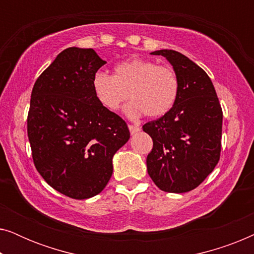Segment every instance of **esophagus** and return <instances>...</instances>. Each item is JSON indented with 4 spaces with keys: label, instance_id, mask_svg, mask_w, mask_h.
<instances>
[{
    "label": "esophagus",
    "instance_id": "esophagus-1",
    "mask_svg": "<svg viewBox=\"0 0 254 254\" xmlns=\"http://www.w3.org/2000/svg\"><path fill=\"white\" fill-rule=\"evenodd\" d=\"M128 128H129V131H130L131 135L141 130V128L138 126H135V125H128Z\"/></svg>",
    "mask_w": 254,
    "mask_h": 254
}]
</instances>
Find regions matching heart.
Listing matches in <instances>:
<instances>
[{
    "instance_id": "1",
    "label": "heart",
    "mask_w": 254,
    "mask_h": 254,
    "mask_svg": "<svg viewBox=\"0 0 254 254\" xmlns=\"http://www.w3.org/2000/svg\"><path fill=\"white\" fill-rule=\"evenodd\" d=\"M91 86L96 99L110 112L120 110L129 95L131 102L125 112L133 119L144 114L150 118L164 116L179 93L178 77L172 68L138 58L114 65L112 76L95 72Z\"/></svg>"
}]
</instances>
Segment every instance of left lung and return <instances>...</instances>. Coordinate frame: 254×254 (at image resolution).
Instances as JSON below:
<instances>
[{"instance_id": "1", "label": "left lung", "mask_w": 254, "mask_h": 254, "mask_svg": "<svg viewBox=\"0 0 254 254\" xmlns=\"http://www.w3.org/2000/svg\"><path fill=\"white\" fill-rule=\"evenodd\" d=\"M179 82L175 105L157 120L144 125L152 138L148 175L159 190L190 192L215 169L221 154L223 113L209 76L179 52L161 50Z\"/></svg>"}]
</instances>
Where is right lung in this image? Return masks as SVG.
<instances>
[{
	"label": "right lung",
	"instance_id": "1",
	"mask_svg": "<svg viewBox=\"0 0 254 254\" xmlns=\"http://www.w3.org/2000/svg\"><path fill=\"white\" fill-rule=\"evenodd\" d=\"M105 64L92 48L69 47L31 93L27 135L34 165L48 185L72 199L105 189L113 156L130 136L126 123L93 95L92 76Z\"/></svg>",
	"mask_w": 254,
	"mask_h": 254
}]
</instances>
